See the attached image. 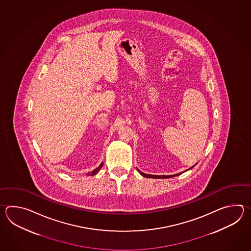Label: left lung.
<instances>
[{
  "label": "left lung",
  "instance_id": "obj_1",
  "mask_svg": "<svg viewBox=\"0 0 251 251\" xmlns=\"http://www.w3.org/2000/svg\"><path fill=\"white\" fill-rule=\"evenodd\" d=\"M194 167H195V165L193 166V167H191V168H189L188 170H191V169L194 168ZM188 170H187V171H188ZM138 171L139 173H140L142 176H145V177H147V178H169V177H172V176H178V175H180V174H182V173H184V172H185V171H183V172H181V173H178V174H174V175H169V176H156V175H149V174H145V173L142 172V171H139V170Z\"/></svg>",
  "mask_w": 251,
  "mask_h": 251
}]
</instances>
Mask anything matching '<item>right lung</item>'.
<instances>
[{"instance_id":"1","label":"right lung","mask_w":251,"mask_h":251,"mask_svg":"<svg viewBox=\"0 0 251 251\" xmlns=\"http://www.w3.org/2000/svg\"><path fill=\"white\" fill-rule=\"evenodd\" d=\"M102 166H103V163H101L100 165L99 166L97 169H95L94 171H91V172H89L87 175L88 176H94V175H96L97 173L99 172V171H100V169L102 168Z\"/></svg>"}]
</instances>
